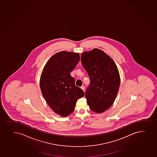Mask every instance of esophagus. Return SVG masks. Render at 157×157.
I'll return each mask as SVG.
<instances>
[{"instance_id": "34e87169", "label": "esophagus", "mask_w": 157, "mask_h": 157, "mask_svg": "<svg viewBox=\"0 0 157 157\" xmlns=\"http://www.w3.org/2000/svg\"><path fill=\"white\" fill-rule=\"evenodd\" d=\"M81 89H82V90L83 91L85 92V86H81Z\"/></svg>"}]
</instances>
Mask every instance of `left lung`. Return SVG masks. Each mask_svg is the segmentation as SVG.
Returning a JSON list of instances; mask_svg holds the SVG:
<instances>
[{
	"label": "left lung",
	"mask_w": 157,
	"mask_h": 157,
	"mask_svg": "<svg viewBox=\"0 0 157 157\" xmlns=\"http://www.w3.org/2000/svg\"><path fill=\"white\" fill-rule=\"evenodd\" d=\"M81 62L90 80L85 97L90 109L101 113L113 104L120 87L118 69L104 52L95 48L82 53Z\"/></svg>",
	"instance_id": "obj_1"
}]
</instances>
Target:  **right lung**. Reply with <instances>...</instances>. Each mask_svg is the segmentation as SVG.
<instances>
[{
    "instance_id": "1",
    "label": "right lung",
    "mask_w": 157,
    "mask_h": 157,
    "mask_svg": "<svg viewBox=\"0 0 157 157\" xmlns=\"http://www.w3.org/2000/svg\"><path fill=\"white\" fill-rule=\"evenodd\" d=\"M79 61L78 53L60 52L49 59L41 74L43 96L55 113L63 117L72 113L78 99L84 95L71 75Z\"/></svg>"
}]
</instances>
